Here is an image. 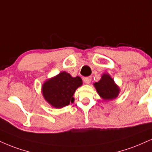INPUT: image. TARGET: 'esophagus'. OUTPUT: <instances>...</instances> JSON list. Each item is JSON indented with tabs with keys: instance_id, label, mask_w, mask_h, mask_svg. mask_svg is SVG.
Wrapping results in <instances>:
<instances>
[{
	"instance_id": "34e87169",
	"label": "esophagus",
	"mask_w": 152,
	"mask_h": 152,
	"mask_svg": "<svg viewBox=\"0 0 152 152\" xmlns=\"http://www.w3.org/2000/svg\"><path fill=\"white\" fill-rule=\"evenodd\" d=\"M83 81L85 82L86 83L89 84L91 81V76H88V77H85L83 78Z\"/></svg>"
}]
</instances>
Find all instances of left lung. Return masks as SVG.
<instances>
[{"label":"left lung","mask_w":152,"mask_h":152,"mask_svg":"<svg viewBox=\"0 0 152 152\" xmlns=\"http://www.w3.org/2000/svg\"><path fill=\"white\" fill-rule=\"evenodd\" d=\"M94 85L100 98L105 101L115 99L120 92V87L108 74H103L100 81Z\"/></svg>","instance_id":"8db88e82"}]
</instances>
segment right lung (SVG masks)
<instances>
[{"label": "right lung", "mask_w": 152, "mask_h": 152, "mask_svg": "<svg viewBox=\"0 0 152 152\" xmlns=\"http://www.w3.org/2000/svg\"><path fill=\"white\" fill-rule=\"evenodd\" d=\"M82 84L79 76L72 77L69 73L62 71L45 81L42 86V93L49 105L55 108H62L70 103H74L73 96Z\"/></svg>", "instance_id": "obj_1"}]
</instances>
